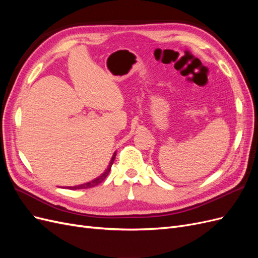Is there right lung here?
Instances as JSON below:
<instances>
[{
    "mask_svg": "<svg viewBox=\"0 0 258 258\" xmlns=\"http://www.w3.org/2000/svg\"><path fill=\"white\" fill-rule=\"evenodd\" d=\"M115 156H116V153L113 155V157H112V159H111V161H110V165H108L107 169L105 170V172L101 174L99 177H97V178H95V179H92V181H90V182H88V183H85V184H82V185H77V186H73V187H68V188H70V189H85V188H91V187H95V186L99 185L100 183H102V182L104 181V179H105V177L107 176V174L110 173V170H111L113 162H114V160H115Z\"/></svg>",
    "mask_w": 258,
    "mask_h": 258,
    "instance_id": "obj_1",
    "label": "right lung"
}]
</instances>
